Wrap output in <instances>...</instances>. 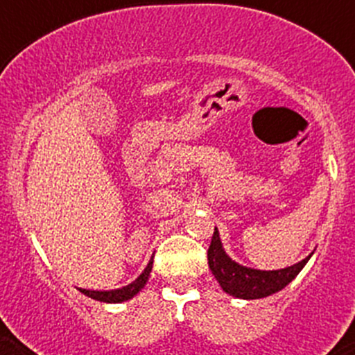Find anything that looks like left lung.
Listing matches in <instances>:
<instances>
[{
  "mask_svg": "<svg viewBox=\"0 0 355 355\" xmlns=\"http://www.w3.org/2000/svg\"><path fill=\"white\" fill-rule=\"evenodd\" d=\"M308 259L309 256L280 270H258L243 267L227 256L217 228L211 236L210 248H208V265L216 280L219 282V286L223 287V291H227L236 298H245V300H256V298L269 297L272 293L282 291L289 282L295 280V276L308 263Z\"/></svg>",
  "mask_w": 355,
  "mask_h": 355,
  "instance_id": "8db88e82",
  "label": "left lung"
}]
</instances>
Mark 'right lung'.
Returning <instances> with one entry per match:
<instances>
[{"mask_svg":"<svg viewBox=\"0 0 355 355\" xmlns=\"http://www.w3.org/2000/svg\"><path fill=\"white\" fill-rule=\"evenodd\" d=\"M150 269H153V261L147 263V267L144 269V272L132 282V284H128V286L121 287V289H112V291H90V289H79L80 293H85L86 297L94 298V300H99V302H108V304H118V302H125L128 298H132L134 295H138L144 286L149 280Z\"/></svg>","mask_w":355,"mask_h":355,"instance_id":"1","label":"right lung"}]
</instances>
